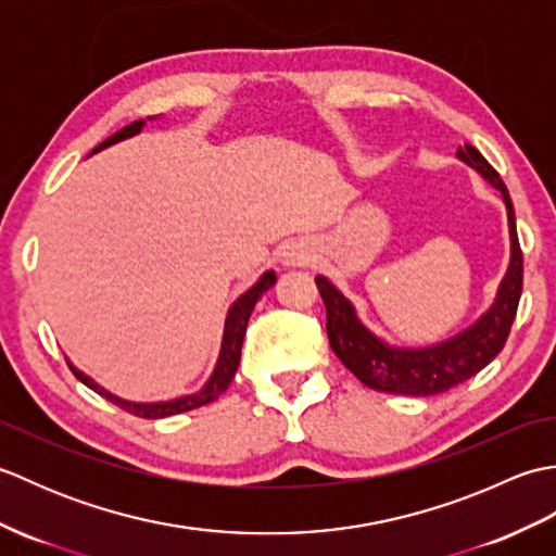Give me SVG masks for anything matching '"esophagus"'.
<instances>
[{
  "mask_svg": "<svg viewBox=\"0 0 556 556\" xmlns=\"http://www.w3.org/2000/svg\"><path fill=\"white\" fill-rule=\"evenodd\" d=\"M313 251L305 243H289L285 251H281V265L285 267H305L311 265Z\"/></svg>",
  "mask_w": 556,
  "mask_h": 556,
  "instance_id": "1",
  "label": "esophagus"
}]
</instances>
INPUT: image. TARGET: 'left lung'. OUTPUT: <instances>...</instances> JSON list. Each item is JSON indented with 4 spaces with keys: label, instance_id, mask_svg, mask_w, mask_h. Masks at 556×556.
Instances as JSON below:
<instances>
[{
    "label": "left lung",
    "instance_id": "obj_1",
    "mask_svg": "<svg viewBox=\"0 0 556 556\" xmlns=\"http://www.w3.org/2000/svg\"><path fill=\"white\" fill-rule=\"evenodd\" d=\"M456 155L478 169L482 179L500 188L506 203V215H509L511 236V263L500 285L497 301L473 327L430 349H392L361 325L353 305L325 277H315L317 291H320L327 308L329 346L339 361L375 392L404 396H432L448 392L492 363V358L504 349L516 320L518 301H521L523 291V253L516 233L514 203L497 169L473 146L466 143L456 150Z\"/></svg>",
    "mask_w": 556,
    "mask_h": 556
}]
</instances>
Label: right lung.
<instances>
[{
    "label": "right lung",
    "mask_w": 556,
    "mask_h": 556,
    "mask_svg": "<svg viewBox=\"0 0 556 556\" xmlns=\"http://www.w3.org/2000/svg\"><path fill=\"white\" fill-rule=\"evenodd\" d=\"M140 128H143V122L128 124V126L122 128V131H116L114 136H110L108 140H104V143H100L92 152H98L102 148L119 143V140H124V138H131V136L140 134ZM275 281H277L275 271H265V275L260 277L257 285L253 289H248L243 296L231 305V311L227 315V325H224V339H222V351H219V361L215 365V372H212L207 384L200 389L198 394L181 396V399H174V401H164V404H131V401H124L119 396L104 392L102 387H98L96 382H92L90 377L78 372L71 363H68V368H71V372L78 377L83 384L90 387V389H96L100 396L110 399L112 404H116V406L128 410V413H134V416H138V418L155 420V418H167V416H176V413H184V410H193L198 406H205V404H210V401H215L224 392V389L231 384L233 375H236V368H239V361H241V346H243V334H245V327H248V317H251L257 299L263 296V293L271 285H275Z\"/></svg>",
    "instance_id": "1"
}]
</instances>
